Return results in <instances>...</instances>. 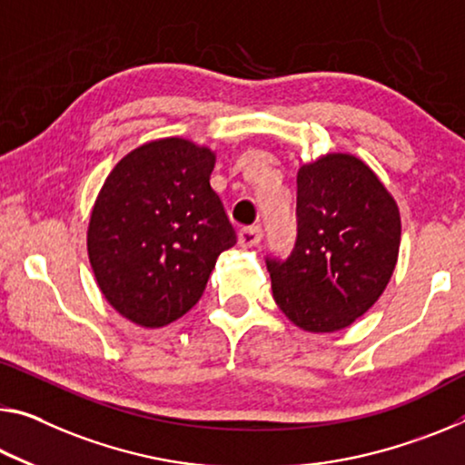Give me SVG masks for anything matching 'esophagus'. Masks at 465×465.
<instances>
[{
  "label": "esophagus",
  "instance_id": "esophagus-1",
  "mask_svg": "<svg viewBox=\"0 0 465 465\" xmlns=\"http://www.w3.org/2000/svg\"><path fill=\"white\" fill-rule=\"evenodd\" d=\"M262 238V230L261 225H250V227H242L238 233V242L240 246H256Z\"/></svg>",
  "mask_w": 465,
  "mask_h": 465
}]
</instances>
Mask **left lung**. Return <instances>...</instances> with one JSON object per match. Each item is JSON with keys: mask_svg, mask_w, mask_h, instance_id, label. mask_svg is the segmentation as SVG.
Here are the masks:
<instances>
[{"mask_svg": "<svg viewBox=\"0 0 465 465\" xmlns=\"http://www.w3.org/2000/svg\"><path fill=\"white\" fill-rule=\"evenodd\" d=\"M296 219L292 254L267 259L272 298L311 333L350 327L393 275L400 209L364 161L333 153L300 167Z\"/></svg>", "mask_w": 465, "mask_h": 465, "instance_id": "8db88e82", "label": "left lung"}]
</instances>
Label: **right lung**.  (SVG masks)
Returning a JSON list of instances; mask_svg holds the SVG:
<instances>
[{
  "label": "right lung",
  "mask_w": 465,
  "mask_h": 465,
  "mask_svg": "<svg viewBox=\"0 0 465 465\" xmlns=\"http://www.w3.org/2000/svg\"><path fill=\"white\" fill-rule=\"evenodd\" d=\"M215 153L161 138L128 153L107 175L86 246L99 290L140 327H165L201 300L217 256L235 244L211 188Z\"/></svg>",
  "instance_id": "right-lung-1"
}]
</instances>
